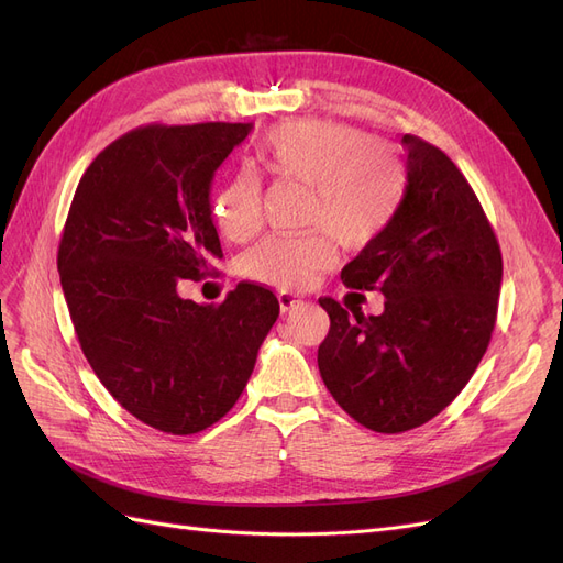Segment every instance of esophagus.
<instances>
[{
  "mask_svg": "<svg viewBox=\"0 0 563 563\" xmlns=\"http://www.w3.org/2000/svg\"><path fill=\"white\" fill-rule=\"evenodd\" d=\"M302 305H305V300H300L294 294H286V291L279 294V308H282V312H294V310L302 308Z\"/></svg>",
  "mask_w": 563,
  "mask_h": 563,
  "instance_id": "34e87169",
  "label": "esophagus"
}]
</instances>
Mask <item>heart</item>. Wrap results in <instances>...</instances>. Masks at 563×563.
Returning <instances> with one entry per match:
<instances>
[{
	"label": "heart",
	"mask_w": 563,
	"mask_h": 563,
	"mask_svg": "<svg viewBox=\"0 0 563 563\" xmlns=\"http://www.w3.org/2000/svg\"><path fill=\"white\" fill-rule=\"evenodd\" d=\"M255 162L272 180L308 185L305 223L329 229L345 249L378 240L401 199L397 164L371 135L345 124L308 119L282 124L265 133L255 147ZM211 220L228 242L251 240L261 225L258 180L249 174L230 178L211 199ZM328 233L267 236L246 253V275L288 291L302 288L335 261V244Z\"/></svg>",
	"instance_id": "1"
}]
</instances>
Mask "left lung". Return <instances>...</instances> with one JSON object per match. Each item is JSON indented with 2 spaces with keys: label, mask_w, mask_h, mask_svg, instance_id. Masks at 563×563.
Segmentation results:
<instances>
[{
  "label": "left lung",
  "mask_w": 563,
  "mask_h": 563,
  "mask_svg": "<svg viewBox=\"0 0 563 563\" xmlns=\"http://www.w3.org/2000/svg\"><path fill=\"white\" fill-rule=\"evenodd\" d=\"M406 187L387 228L340 279L380 291L364 317L319 298L331 329L317 352L323 385L364 428H420L479 366L498 314L503 255L479 199L439 147L406 133Z\"/></svg>",
  "instance_id": "left-lung-1"
}]
</instances>
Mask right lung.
Returning <instances> with one entry per match:
<instances>
[{
    "label": "right lung",
    "instance_id": "1",
    "mask_svg": "<svg viewBox=\"0 0 563 563\" xmlns=\"http://www.w3.org/2000/svg\"><path fill=\"white\" fill-rule=\"evenodd\" d=\"M251 129H133L84 172L65 220L58 272L81 352L110 395L159 432L195 434L223 418L279 317L277 296L251 282L220 305L178 294L223 258L211 180Z\"/></svg>",
    "mask_w": 563,
    "mask_h": 563
}]
</instances>
